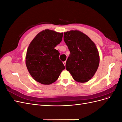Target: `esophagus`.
Returning <instances> with one entry per match:
<instances>
[{
    "instance_id": "esophagus-1",
    "label": "esophagus",
    "mask_w": 122,
    "mask_h": 122,
    "mask_svg": "<svg viewBox=\"0 0 122 122\" xmlns=\"http://www.w3.org/2000/svg\"><path fill=\"white\" fill-rule=\"evenodd\" d=\"M63 64H64V66H66V61H64V62H63Z\"/></svg>"
}]
</instances>
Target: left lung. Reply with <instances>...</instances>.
Returning a JSON list of instances; mask_svg holds the SVG:
<instances>
[{
	"label": "left lung",
	"instance_id": "left-lung-1",
	"mask_svg": "<svg viewBox=\"0 0 122 122\" xmlns=\"http://www.w3.org/2000/svg\"><path fill=\"white\" fill-rule=\"evenodd\" d=\"M64 40L70 51L66 69L76 81H88L99 65V54L95 44L87 35L77 30L65 32Z\"/></svg>",
	"mask_w": 122,
	"mask_h": 122
}]
</instances>
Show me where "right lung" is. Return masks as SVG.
<instances>
[{
    "instance_id": "1",
    "label": "right lung",
    "mask_w": 122,
    "mask_h": 122,
    "mask_svg": "<svg viewBox=\"0 0 122 122\" xmlns=\"http://www.w3.org/2000/svg\"><path fill=\"white\" fill-rule=\"evenodd\" d=\"M63 32L50 29L40 32L29 44L25 57L28 71L36 81L50 84L56 81L65 67L54 48L60 44Z\"/></svg>"
}]
</instances>
